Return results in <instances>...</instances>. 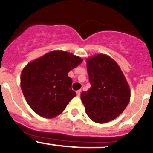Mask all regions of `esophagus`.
<instances>
[{
    "instance_id": "34e87169",
    "label": "esophagus",
    "mask_w": 153,
    "mask_h": 153,
    "mask_svg": "<svg viewBox=\"0 0 153 153\" xmlns=\"http://www.w3.org/2000/svg\"><path fill=\"white\" fill-rule=\"evenodd\" d=\"M80 93H81V90H77V91H76V95H77L78 97H79V96H80Z\"/></svg>"
}]
</instances>
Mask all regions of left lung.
Returning <instances> with one entry per match:
<instances>
[{
	"label": "left lung",
	"instance_id": "left-lung-1",
	"mask_svg": "<svg viewBox=\"0 0 153 153\" xmlns=\"http://www.w3.org/2000/svg\"><path fill=\"white\" fill-rule=\"evenodd\" d=\"M91 87L82 92L81 100L93 122L105 123L117 118L130 100V90L119 65L105 54L86 60Z\"/></svg>",
	"mask_w": 153,
	"mask_h": 153
}]
</instances>
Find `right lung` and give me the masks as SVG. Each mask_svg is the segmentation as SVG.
Returning a JSON list of instances; mask_svg holds the SVG:
<instances>
[{
  "mask_svg": "<svg viewBox=\"0 0 153 153\" xmlns=\"http://www.w3.org/2000/svg\"><path fill=\"white\" fill-rule=\"evenodd\" d=\"M83 60L72 53L54 51L28 63L21 73L23 94L35 113L53 118L76 96L68 73Z\"/></svg>",
  "mask_w": 153,
  "mask_h": 153,
  "instance_id": "1",
  "label": "right lung"
}]
</instances>
